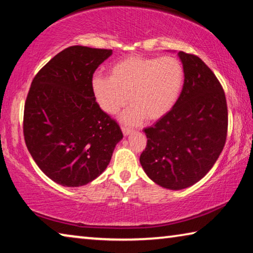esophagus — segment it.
Listing matches in <instances>:
<instances>
[{
  "mask_svg": "<svg viewBox=\"0 0 253 253\" xmlns=\"http://www.w3.org/2000/svg\"><path fill=\"white\" fill-rule=\"evenodd\" d=\"M122 130H123V134L125 136H128L133 133V129H130V128L128 127H122Z\"/></svg>",
  "mask_w": 253,
  "mask_h": 253,
  "instance_id": "34e87169",
  "label": "esophagus"
}]
</instances>
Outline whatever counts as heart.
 <instances>
[{"label":"heart","mask_w":253,"mask_h":253,"mask_svg":"<svg viewBox=\"0 0 253 253\" xmlns=\"http://www.w3.org/2000/svg\"><path fill=\"white\" fill-rule=\"evenodd\" d=\"M183 85V66L173 56H130L111 67L109 78L98 74L92 79L94 97L107 114H117L129 100L131 106L120 119L131 126L144 118L155 122L167 116L179 101Z\"/></svg>","instance_id":"obj_1"}]
</instances>
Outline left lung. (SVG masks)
<instances>
[{
    "label": "left lung",
    "mask_w": 253,
    "mask_h": 253,
    "mask_svg": "<svg viewBox=\"0 0 253 253\" xmlns=\"http://www.w3.org/2000/svg\"><path fill=\"white\" fill-rule=\"evenodd\" d=\"M184 85L177 105L145 128L147 145L139 158L152 181L181 190L208 173L225 145L227 106L215 74L195 55L179 51Z\"/></svg>",
    "instance_id": "1"
}]
</instances>
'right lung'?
I'll return each mask as SVG.
<instances>
[{
	"instance_id": "add662e5",
	"label": "right lung",
	"mask_w": 253,
	"mask_h": 253,
	"mask_svg": "<svg viewBox=\"0 0 253 253\" xmlns=\"http://www.w3.org/2000/svg\"><path fill=\"white\" fill-rule=\"evenodd\" d=\"M110 49L72 46L51 58L31 83L25 105L26 145L39 169L63 187H81L109 164L122 129L101 110L92 76Z\"/></svg>"
}]
</instances>
